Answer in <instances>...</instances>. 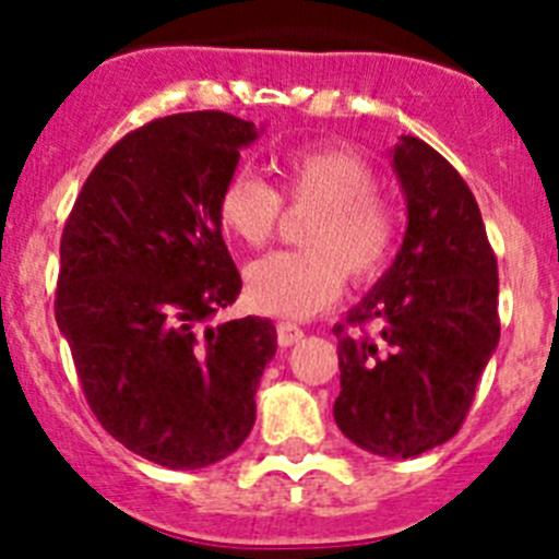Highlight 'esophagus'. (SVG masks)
Listing matches in <instances>:
<instances>
[{
  "instance_id": "obj_1",
  "label": "esophagus",
  "mask_w": 559,
  "mask_h": 559,
  "mask_svg": "<svg viewBox=\"0 0 559 559\" xmlns=\"http://www.w3.org/2000/svg\"><path fill=\"white\" fill-rule=\"evenodd\" d=\"M305 333L302 328H296L290 322H280L276 324V341H280V347H294L296 341H302Z\"/></svg>"
}]
</instances>
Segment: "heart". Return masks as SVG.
I'll use <instances>...</instances> for the list:
<instances>
[{
  "label": "heart",
  "mask_w": 559,
  "mask_h": 559,
  "mask_svg": "<svg viewBox=\"0 0 559 559\" xmlns=\"http://www.w3.org/2000/svg\"><path fill=\"white\" fill-rule=\"evenodd\" d=\"M283 199L316 206L302 251H274L246 269V299L269 316L319 313L338 299L344 274L369 283L397 243V215L378 192V170L344 145L299 147L283 159ZM283 199L254 173H235L218 195V224L231 240L260 249L283 221Z\"/></svg>",
  "instance_id": "obj_1"
}]
</instances>
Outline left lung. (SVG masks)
I'll use <instances>...</instances> for the list:
<instances>
[{
    "mask_svg": "<svg viewBox=\"0 0 559 559\" xmlns=\"http://www.w3.org/2000/svg\"><path fill=\"white\" fill-rule=\"evenodd\" d=\"M392 167L406 192V237L347 324L333 328V417L364 451L412 459L448 442L471 412L501 335L498 263L471 187L445 156L400 136ZM367 323L379 333L369 336Z\"/></svg>",
    "mask_w": 559,
    "mask_h": 559,
    "instance_id": "8db88e82",
    "label": "left lung"
}]
</instances>
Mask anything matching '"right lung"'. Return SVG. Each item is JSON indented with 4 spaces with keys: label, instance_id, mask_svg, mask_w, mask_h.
<instances>
[{
    "label": "right lung",
    "instance_id": "1",
    "mask_svg": "<svg viewBox=\"0 0 559 559\" xmlns=\"http://www.w3.org/2000/svg\"><path fill=\"white\" fill-rule=\"evenodd\" d=\"M257 133L226 111L147 122L97 162L63 226L56 322L88 408L170 471L243 445L276 353L271 319L210 324L243 288L218 195Z\"/></svg>",
    "mask_w": 559,
    "mask_h": 559
}]
</instances>
